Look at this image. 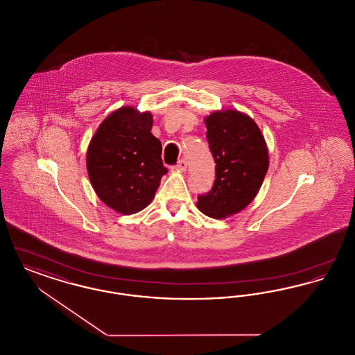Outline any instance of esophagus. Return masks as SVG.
Returning a JSON list of instances; mask_svg holds the SVG:
<instances>
[{"mask_svg":"<svg viewBox=\"0 0 355 355\" xmlns=\"http://www.w3.org/2000/svg\"><path fill=\"white\" fill-rule=\"evenodd\" d=\"M186 168H187V162H186L185 158H181V159L177 162V165L174 166V169L182 170V171H185Z\"/></svg>","mask_w":355,"mask_h":355,"instance_id":"obj_1","label":"esophagus"}]
</instances>
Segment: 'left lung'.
I'll return each mask as SVG.
<instances>
[{
    "label": "left lung",
    "mask_w": 355,
    "mask_h": 355,
    "mask_svg": "<svg viewBox=\"0 0 355 355\" xmlns=\"http://www.w3.org/2000/svg\"><path fill=\"white\" fill-rule=\"evenodd\" d=\"M205 123L216 180L211 190L198 196L197 206L207 217L225 218L255 198L269 169V153L257 123L241 112H214Z\"/></svg>",
    "instance_id": "8db88e82"
}]
</instances>
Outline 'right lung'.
<instances>
[{
  "instance_id": "right-lung-1",
  "label": "right lung",
  "mask_w": 355,
  "mask_h": 355,
  "mask_svg": "<svg viewBox=\"0 0 355 355\" xmlns=\"http://www.w3.org/2000/svg\"><path fill=\"white\" fill-rule=\"evenodd\" d=\"M152 126L150 113L125 106L103 119L89 144L86 168L92 186L102 202L122 214H135L152 202L168 173Z\"/></svg>"
}]
</instances>
